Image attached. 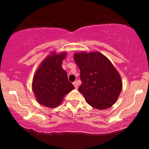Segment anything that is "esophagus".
I'll list each match as a JSON object with an SVG mask.
<instances>
[{"label": "esophagus", "mask_w": 149, "mask_h": 149, "mask_svg": "<svg viewBox=\"0 0 149 149\" xmlns=\"http://www.w3.org/2000/svg\"><path fill=\"white\" fill-rule=\"evenodd\" d=\"M73 85H74L75 88H76V89H78V83H77L76 81H75L74 83H73Z\"/></svg>", "instance_id": "obj_1"}]
</instances>
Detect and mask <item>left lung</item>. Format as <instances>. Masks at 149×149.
I'll use <instances>...</instances> for the list:
<instances>
[{
    "label": "left lung",
    "instance_id": "left-lung-1",
    "mask_svg": "<svg viewBox=\"0 0 149 149\" xmlns=\"http://www.w3.org/2000/svg\"><path fill=\"white\" fill-rule=\"evenodd\" d=\"M82 83L78 88L92 107L103 110L112 107L122 90L120 76L107 57L99 52L75 53Z\"/></svg>",
    "mask_w": 149,
    "mask_h": 149
}]
</instances>
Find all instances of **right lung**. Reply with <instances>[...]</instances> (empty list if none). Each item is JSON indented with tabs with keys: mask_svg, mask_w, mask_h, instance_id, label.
I'll return each instance as SVG.
<instances>
[{
	"mask_svg": "<svg viewBox=\"0 0 149 149\" xmlns=\"http://www.w3.org/2000/svg\"><path fill=\"white\" fill-rule=\"evenodd\" d=\"M66 55V52H52L42 61L34 75L32 89L41 105L49 108L57 107L65 95L74 89L68 80L67 73L61 67Z\"/></svg>",
	"mask_w": 149,
	"mask_h": 149,
	"instance_id": "obj_1",
	"label": "right lung"
}]
</instances>
